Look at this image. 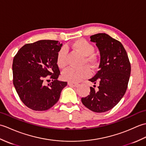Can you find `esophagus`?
I'll return each instance as SVG.
<instances>
[{
	"mask_svg": "<svg viewBox=\"0 0 146 146\" xmlns=\"http://www.w3.org/2000/svg\"><path fill=\"white\" fill-rule=\"evenodd\" d=\"M68 85L71 86V87H76L79 86V84L77 83H75V82H68Z\"/></svg>",
	"mask_w": 146,
	"mask_h": 146,
	"instance_id": "34e87169",
	"label": "esophagus"
}]
</instances>
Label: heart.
Here are the masks:
<instances>
[{
  "mask_svg": "<svg viewBox=\"0 0 146 146\" xmlns=\"http://www.w3.org/2000/svg\"><path fill=\"white\" fill-rule=\"evenodd\" d=\"M73 50L84 56V61L90 67H94L96 64L97 59L94 52L95 48L92 45L85 39H79L71 45ZM66 50L65 48L60 49L57 54V64L60 69H63L67 66ZM90 74L89 69L87 67L80 68L69 67L65 70L62 74V78L67 81L77 82L84 79L88 77Z\"/></svg>",
  "mask_w": 146,
  "mask_h": 146,
  "instance_id": "heart-1",
  "label": "heart"
}]
</instances>
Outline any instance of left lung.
Instances as JSON below:
<instances>
[{
	"label": "left lung",
	"mask_w": 146,
	"mask_h": 146,
	"mask_svg": "<svg viewBox=\"0 0 146 146\" xmlns=\"http://www.w3.org/2000/svg\"><path fill=\"white\" fill-rule=\"evenodd\" d=\"M90 38L99 48L100 60L98 72L89 80L99 84V89L95 90L90 87L89 95L81 100L90 111L105 112L117 105L124 96L131 75V64L119 41L105 33Z\"/></svg>",
	"instance_id": "left-lung-1"
}]
</instances>
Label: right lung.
Returning <instances> with one entry per match:
<instances>
[{
    "label": "right lung",
    "mask_w": 146,
    "mask_h": 146,
    "mask_svg": "<svg viewBox=\"0 0 146 146\" xmlns=\"http://www.w3.org/2000/svg\"><path fill=\"white\" fill-rule=\"evenodd\" d=\"M62 46L57 40H38L24 45L14 57V86L22 102L34 111H43L52 108L67 86V82L57 80L60 70L57 56ZM48 78L53 81L45 85L44 80Z\"/></svg>",
    "instance_id": "add662e5"
}]
</instances>
